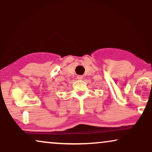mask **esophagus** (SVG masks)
<instances>
[{
    "label": "esophagus",
    "mask_w": 152,
    "mask_h": 152,
    "mask_svg": "<svg viewBox=\"0 0 152 152\" xmlns=\"http://www.w3.org/2000/svg\"><path fill=\"white\" fill-rule=\"evenodd\" d=\"M83 78V76H81V75H78V76H77V79L78 80H82Z\"/></svg>",
    "instance_id": "obj_1"
}]
</instances>
